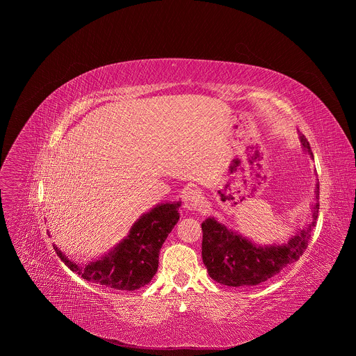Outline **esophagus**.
Returning <instances> with one entry per match:
<instances>
[{
	"mask_svg": "<svg viewBox=\"0 0 356 356\" xmlns=\"http://www.w3.org/2000/svg\"><path fill=\"white\" fill-rule=\"evenodd\" d=\"M201 204V194L197 190H188L184 194V209L188 211H194Z\"/></svg>",
	"mask_w": 356,
	"mask_h": 356,
	"instance_id": "obj_1",
	"label": "esophagus"
}]
</instances>
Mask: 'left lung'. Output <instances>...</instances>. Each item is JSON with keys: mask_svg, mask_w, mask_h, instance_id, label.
Masks as SVG:
<instances>
[{"mask_svg": "<svg viewBox=\"0 0 356 356\" xmlns=\"http://www.w3.org/2000/svg\"><path fill=\"white\" fill-rule=\"evenodd\" d=\"M300 140L302 149L313 156L306 136L300 135ZM318 197L320 184L317 183L316 202L312 204V222L300 229L287 243L282 245H255L213 217L202 221L201 255L210 277L232 287L257 286L277 275L287 265L298 261L309 245L318 217Z\"/></svg>", "mask_w": 356, "mask_h": 356, "instance_id": "left-lung-1", "label": "left lung"}]
</instances>
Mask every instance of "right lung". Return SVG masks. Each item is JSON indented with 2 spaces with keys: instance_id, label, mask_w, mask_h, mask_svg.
<instances>
[{
  "instance_id": "obj_1",
  "label": "right lung",
  "mask_w": 356,
  "mask_h": 356,
  "mask_svg": "<svg viewBox=\"0 0 356 356\" xmlns=\"http://www.w3.org/2000/svg\"><path fill=\"white\" fill-rule=\"evenodd\" d=\"M181 202H163L143 214L128 236L101 259L80 266L55 248L58 257L84 280L115 290H136L147 284L159 266V252L177 224Z\"/></svg>"
}]
</instances>
